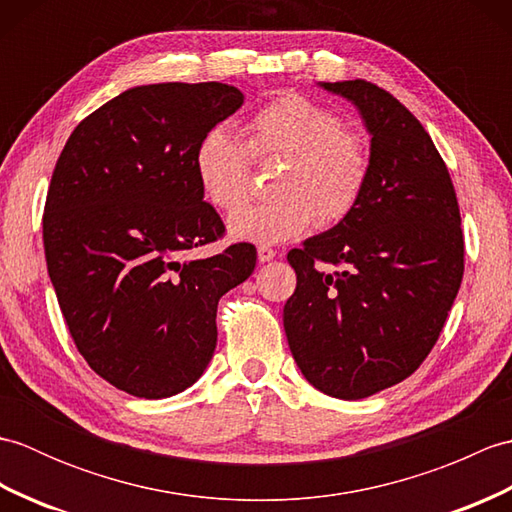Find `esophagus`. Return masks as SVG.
Masks as SVG:
<instances>
[{"label": "esophagus", "instance_id": "obj_1", "mask_svg": "<svg viewBox=\"0 0 512 512\" xmlns=\"http://www.w3.org/2000/svg\"><path fill=\"white\" fill-rule=\"evenodd\" d=\"M275 255H277V250L275 248H270V246H257V259L262 264H266V262H270V259H275Z\"/></svg>", "mask_w": 512, "mask_h": 512}]
</instances>
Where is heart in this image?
Masks as SVG:
<instances>
[{"label": "heart", "instance_id": "obj_1", "mask_svg": "<svg viewBox=\"0 0 512 512\" xmlns=\"http://www.w3.org/2000/svg\"><path fill=\"white\" fill-rule=\"evenodd\" d=\"M246 145L226 125L211 127L193 154L204 198L222 211L242 204L250 156L281 158L273 200L246 204L228 217V233L255 244H279L321 226L339 224L361 202L372 160L361 136L339 114L295 92L281 94L246 121Z\"/></svg>", "mask_w": 512, "mask_h": 512}]
</instances>
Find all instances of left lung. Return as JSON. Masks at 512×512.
I'll use <instances>...</instances> for the list:
<instances>
[{
	"label": "left lung",
	"mask_w": 512,
	"mask_h": 512,
	"mask_svg": "<svg viewBox=\"0 0 512 512\" xmlns=\"http://www.w3.org/2000/svg\"><path fill=\"white\" fill-rule=\"evenodd\" d=\"M319 85L361 114L372 171L345 220L288 253L297 290L284 330L310 385L358 400L411 376L436 345L464 275L462 220L449 169L405 105L363 79Z\"/></svg>",
	"instance_id": "1"
}]
</instances>
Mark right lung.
<instances>
[{
    "label": "right lung",
    "mask_w": 512,
    "mask_h": 512,
    "mask_svg": "<svg viewBox=\"0 0 512 512\" xmlns=\"http://www.w3.org/2000/svg\"><path fill=\"white\" fill-rule=\"evenodd\" d=\"M242 103L217 81L129 88L76 125L52 171L43 248L63 319L94 372L132 396H176L204 374L217 301L255 270L246 242L184 257L224 235L193 154Z\"/></svg>",
    "instance_id": "obj_1"
}]
</instances>
